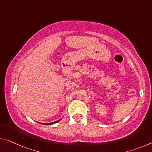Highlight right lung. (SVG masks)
<instances>
[{
	"label": "right lung",
	"mask_w": 152,
	"mask_h": 152,
	"mask_svg": "<svg viewBox=\"0 0 152 152\" xmlns=\"http://www.w3.org/2000/svg\"><path fill=\"white\" fill-rule=\"evenodd\" d=\"M60 120H61V119L59 120H57V121H56V122H50V123H42V124H45V125H50V124H53L57 123V122H59Z\"/></svg>",
	"instance_id": "obj_1"
}]
</instances>
